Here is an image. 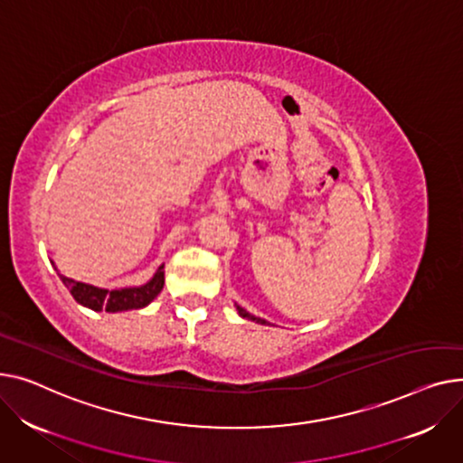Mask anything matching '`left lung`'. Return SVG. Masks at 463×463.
<instances>
[{"mask_svg":"<svg viewBox=\"0 0 463 463\" xmlns=\"http://www.w3.org/2000/svg\"><path fill=\"white\" fill-rule=\"evenodd\" d=\"M235 308H237V312H239V316L241 317H244V319H252V321H256V323H261V325H265L267 321L265 319H260V317H256V316H252V314H249L247 310H244V308H241L239 305H235Z\"/></svg>","mask_w":463,"mask_h":463,"instance_id":"obj_1","label":"left lung"}]
</instances>
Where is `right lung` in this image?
<instances>
[{"label": "right lung", "mask_w": 463, "mask_h": 463, "mask_svg": "<svg viewBox=\"0 0 463 463\" xmlns=\"http://www.w3.org/2000/svg\"><path fill=\"white\" fill-rule=\"evenodd\" d=\"M53 265V263H52ZM58 270V269H56ZM60 275V273H58ZM65 288L74 297V301L81 307L91 308L95 312H123V310H138L147 307L153 298L165 288V265L156 269L153 279L138 288H121V289H104L91 284L78 282L60 275Z\"/></svg>", "instance_id": "obj_1"}]
</instances>
